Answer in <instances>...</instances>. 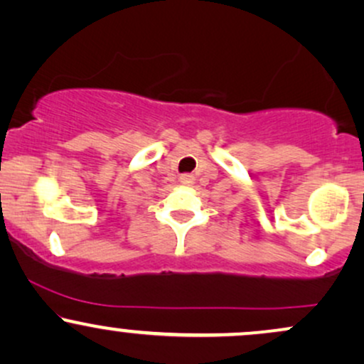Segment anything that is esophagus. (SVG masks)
Segmentation results:
<instances>
[{
    "instance_id": "obj_1",
    "label": "esophagus",
    "mask_w": 364,
    "mask_h": 364,
    "mask_svg": "<svg viewBox=\"0 0 364 364\" xmlns=\"http://www.w3.org/2000/svg\"><path fill=\"white\" fill-rule=\"evenodd\" d=\"M179 181H181L183 186H191L195 183V176L193 174H183V176L179 178Z\"/></svg>"
}]
</instances>
